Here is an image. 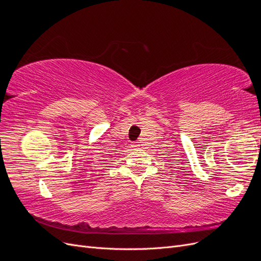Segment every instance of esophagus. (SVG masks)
Here are the masks:
<instances>
[{
	"label": "esophagus",
	"mask_w": 261,
	"mask_h": 261,
	"mask_svg": "<svg viewBox=\"0 0 261 261\" xmlns=\"http://www.w3.org/2000/svg\"><path fill=\"white\" fill-rule=\"evenodd\" d=\"M133 146H134V147H138L139 145H138L137 143H133Z\"/></svg>",
	"instance_id": "esophagus-1"
}]
</instances>
